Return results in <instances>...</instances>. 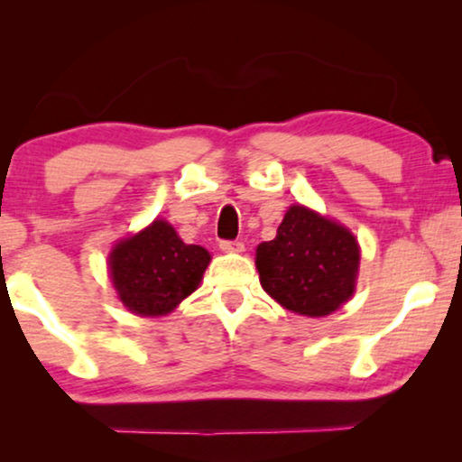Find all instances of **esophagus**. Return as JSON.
I'll use <instances>...</instances> for the list:
<instances>
[{
  "mask_svg": "<svg viewBox=\"0 0 462 462\" xmlns=\"http://www.w3.org/2000/svg\"><path fill=\"white\" fill-rule=\"evenodd\" d=\"M219 249L224 253H243L245 245L240 243V240H222V243H219Z\"/></svg>",
  "mask_w": 462,
  "mask_h": 462,
  "instance_id": "esophagus-1",
  "label": "esophagus"
}]
</instances>
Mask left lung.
<instances>
[{"label":"left lung","mask_w":462,"mask_h":462,"mask_svg":"<svg viewBox=\"0 0 462 462\" xmlns=\"http://www.w3.org/2000/svg\"><path fill=\"white\" fill-rule=\"evenodd\" d=\"M255 263L263 291L282 308L322 318L354 295L360 246L346 226L293 205L276 238L257 246Z\"/></svg>","instance_id":"1"}]
</instances>
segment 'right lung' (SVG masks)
<instances>
[{"label":"right lung","instance_id":"obj_1","mask_svg":"<svg viewBox=\"0 0 462 462\" xmlns=\"http://www.w3.org/2000/svg\"><path fill=\"white\" fill-rule=\"evenodd\" d=\"M209 251L186 245L165 219L113 246L110 281L123 305L138 316H165L203 281Z\"/></svg>","mask_w":462,"mask_h":462}]
</instances>
